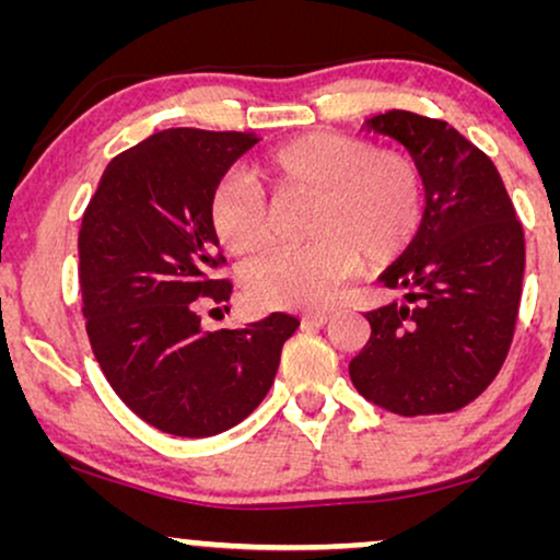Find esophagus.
I'll list each match as a JSON object with an SVG mask.
<instances>
[{
  "instance_id": "1",
  "label": "esophagus",
  "mask_w": 560,
  "mask_h": 560,
  "mask_svg": "<svg viewBox=\"0 0 560 560\" xmlns=\"http://www.w3.org/2000/svg\"><path fill=\"white\" fill-rule=\"evenodd\" d=\"M331 320L329 313H305V316L300 318V324L305 326V329H320V326H326Z\"/></svg>"
}]
</instances>
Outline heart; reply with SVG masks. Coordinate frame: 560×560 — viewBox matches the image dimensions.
<instances>
[{"instance_id":"1","label":"heart","mask_w":560,"mask_h":560,"mask_svg":"<svg viewBox=\"0 0 560 560\" xmlns=\"http://www.w3.org/2000/svg\"><path fill=\"white\" fill-rule=\"evenodd\" d=\"M258 176L279 197H313L302 247L273 249L242 268V287L260 307L316 311L331 305L358 266L382 268L408 253L423 226L427 184L413 158L374 141L313 131L281 141L258 160ZM208 226L229 255L268 240L260 186L226 173L208 195Z\"/></svg>"}]
</instances>
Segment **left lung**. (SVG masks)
Instances as JSON below:
<instances>
[{
  "label": "left lung",
  "mask_w": 560,
  "mask_h": 560,
  "mask_svg": "<svg viewBox=\"0 0 560 560\" xmlns=\"http://www.w3.org/2000/svg\"><path fill=\"white\" fill-rule=\"evenodd\" d=\"M365 131L400 141L419 163L427 213L408 253L378 276L402 302L365 313L371 337L350 378L389 413H450L479 397L508 355L522 302V223L492 160L445 120L389 110Z\"/></svg>",
  "instance_id": "left-lung-1"
}]
</instances>
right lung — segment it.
<instances>
[{"mask_svg":"<svg viewBox=\"0 0 560 560\" xmlns=\"http://www.w3.org/2000/svg\"><path fill=\"white\" fill-rule=\"evenodd\" d=\"M260 141L253 131L165 128L110 160L79 231L86 334L102 374L141 421L165 434L213 436L247 419L271 389L298 318L271 313L242 329L202 331L213 279V184Z\"/></svg>","mask_w":560,"mask_h":560,"instance_id":"obj_1","label":"right lung"}]
</instances>
